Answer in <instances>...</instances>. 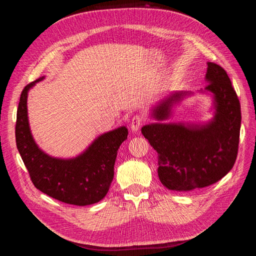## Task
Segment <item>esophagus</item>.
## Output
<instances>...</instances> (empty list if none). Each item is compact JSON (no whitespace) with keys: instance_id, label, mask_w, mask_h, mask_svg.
Wrapping results in <instances>:
<instances>
[{"instance_id":"34e87169","label":"esophagus","mask_w":256,"mask_h":256,"mask_svg":"<svg viewBox=\"0 0 256 256\" xmlns=\"http://www.w3.org/2000/svg\"><path fill=\"white\" fill-rule=\"evenodd\" d=\"M143 116L141 115H134L132 118H131V122H130V128L131 130L134 131V132H136V131L138 130V128L141 127V125L143 124Z\"/></svg>"}]
</instances>
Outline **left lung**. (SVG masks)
Here are the masks:
<instances>
[{
	"label": "left lung",
	"instance_id": "8db88e82",
	"mask_svg": "<svg viewBox=\"0 0 256 256\" xmlns=\"http://www.w3.org/2000/svg\"><path fill=\"white\" fill-rule=\"evenodd\" d=\"M204 92L214 96L216 114L206 125L150 124L142 134L158 154V176L170 190L190 191L210 186L226 176L237 158L242 111L226 72L207 63ZM188 92H175L152 111L158 120H166L174 102Z\"/></svg>",
	"mask_w": 256,
	"mask_h": 256
}]
</instances>
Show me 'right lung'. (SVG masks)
<instances>
[{"label": "right lung", "instance_id": "right-lung-1", "mask_svg": "<svg viewBox=\"0 0 256 256\" xmlns=\"http://www.w3.org/2000/svg\"><path fill=\"white\" fill-rule=\"evenodd\" d=\"M23 88L17 110L16 143L35 187L53 198L67 204L86 206L102 200L114 177V164L120 144L128 130L120 127L98 136L80 156L58 159L44 154L30 134L28 120V92L35 83Z\"/></svg>", "mask_w": 256, "mask_h": 256}]
</instances>
